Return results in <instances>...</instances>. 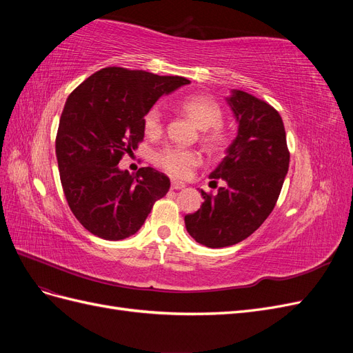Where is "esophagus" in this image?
<instances>
[{
    "label": "esophagus",
    "mask_w": 353,
    "mask_h": 353,
    "mask_svg": "<svg viewBox=\"0 0 353 353\" xmlns=\"http://www.w3.org/2000/svg\"><path fill=\"white\" fill-rule=\"evenodd\" d=\"M170 188H172V190H183V188H185V184L178 183V181H172V184H170Z\"/></svg>",
    "instance_id": "34e87169"
}]
</instances>
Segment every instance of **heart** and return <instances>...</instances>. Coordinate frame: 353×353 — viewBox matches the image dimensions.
Masks as SVG:
<instances>
[{
    "instance_id": "1",
    "label": "heart",
    "mask_w": 353,
    "mask_h": 353,
    "mask_svg": "<svg viewBox=\"0 0 353 353\" xmlns=\"http://www.w3.org/2000/svg\"><path fill=\"white\" fill-rule=\"evenodd\" d=\"M191 121L203 131L201 138L210 148H221L225 143V134L221 130L222 110L219 104L208 95H191L179 104ZM144 131L147 135H159L162 131V112L153 108L144 116ZM201 162V156L194 150L178 147H166L156 154V163L165 172L175 178H185L191 169Z\"/></svg>"
}]
</instances>
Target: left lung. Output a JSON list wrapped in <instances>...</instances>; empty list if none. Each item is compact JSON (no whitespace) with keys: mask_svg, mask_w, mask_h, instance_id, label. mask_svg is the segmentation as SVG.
<instances>
[{"mask_svg":"<svg viewBox=\"0 0 353 353\" xmlns=\"http://www.w3.org/2000/svg\"><path fill=\"white\" fill-rule=\"evenodd\" d=\"M227 103L239 128L225 157L209 175L225 181L216 196L206 194L200 209L185 215V228L197 243L212 249L248 239L270 216L290 163L280 113L266 101L231 90Z\"/></svg>","mask_w":353,"mask_h":353,"instance_id":"1","label":"left lung"}]
</instances>
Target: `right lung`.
Wrapping results in <instances>:
<instances>
[{
  "mask_svg": "<svg viewBox=\"0 0 353 353\" xmlns=\"http://www.w3.org/2000/svg\"><path fill=\"white\" fill-rule=\"evenodd\" d=\"M187 83L181 77L105 68L68 97L56 138L60 179L73 215L94 236H134L169 191L165 174L141 168L131 175L119 160L144 138V116L153 104Z\"/></svg>",
  "mask_w": 353,
  "mask_h": 353,
  "instance_id": "obj_1",
  "label": "right lung"
}]
</instances>
